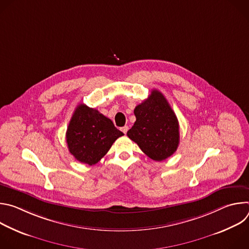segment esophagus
<instances>
[{
	"mask_svg": "<svg viewBox=\"0 0 249 249\" xmlns=\"http://www.w3.org/2000/svg\"><path fill=\"white\" fill-rule=\"evenodd\" d=\"M128 129H129V127H128V126H124V127H122V128H121V131H122L124 134H126V133H127V131H128Z\"/></svg>",
	"mask_w": 249,
	"mask_h": 249,
	"instance_id": "1",
	"label": "esophagus"
}]
</instances>
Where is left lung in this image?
I'll list each match as a JSON object with an SVG mask.
<instances>
[{
    "label": "left lung",
    "mask_w": 249,
    "mask_h": 249,
    "mask_svg": "<svg viewBox=\"0 0 249 249\" xmlns=\"http://www.w3.org/2000/svg\"><path fill=\"white\" fill-rule=\"evenodd\" d=\"M136 121L127 132L150 159L161 161L174 154L179 144L178 120L163 94L153 89L134 109Z\"/></svg>",
    "instance_id": "left-lung-1"
}]
</instances>
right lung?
<instances>
[{
  "label": "right lung",
  "instance_id": "obj_1",
  "mask_svg": "<svg viewBox=\"0 0 249 249\" xmlns=\"http://www.w3.org/2000/svg\"><path fill=\"white\" fill-rule=\"evenodd\" d=\"M124 134L98 110L79 104L69 123L66 141L70 153L83 163L93 165Z\"/></svg>",
  "mask_w": 249,
  "mask_h": 249
}]
</instances>
